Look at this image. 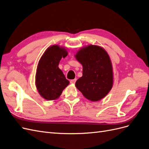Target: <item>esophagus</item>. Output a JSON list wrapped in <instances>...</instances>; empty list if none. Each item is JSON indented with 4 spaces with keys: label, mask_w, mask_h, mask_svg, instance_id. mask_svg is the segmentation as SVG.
I'll use <instances>...</instances> for the list:
<instances>
[{
    "label": "esophagus",
    "mask_w": 149,
    "mask_h": 149,
    "mask_svg": "<svg viewBox=\"0 0 149 149\" xmlns=\"http://www.w3.org/2000/svg\"><path fill=\"white\" fill-rule=\"evenodd\" d=\"M76 81V79H71L70 81V83L71 84H74Z\"/></svg>",
    "instance_id": "34e87169"
}]
</instances>
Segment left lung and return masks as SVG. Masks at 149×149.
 Instances as JSON below:
<instances>
[{
    "mask_svg": "<svg viewBox=\"0 0 149 149\" xmlns=\"http://www.w3.org/2000/svg\"><path fill=\"white\" fill-rule=\"evenodd\" d=\"M83 66V76L75 86L88 100L97 101L109 93L113 85V71L111 59L103 48L90 45L75 55Z\"/></svg>",
    "mask_w": 149,
    "mask_h": 149,
    "instance_id": "left-lung-1",
    "label": "left lung"
}]
</instances>
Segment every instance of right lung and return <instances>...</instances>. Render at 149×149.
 Wrapping results in <instances>:
<instances>
[{"instance_id":"1","label":"right lung","mask_w":149,"mask_h":149,"mask_svg":"<svg viewBox=\"0 0 149 149\" xmlns=\"http://www.w3.org/2000/svg\"><path fill=\"white\" fill-rule=\"evenodd\" d=\"M68 55L64 47L55 45L48 48L40 58L35 75L38 91L47 100H55L69 84L58 65L62 58Z\"/></svg>"}]
</instances>
